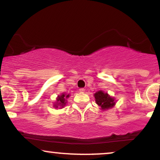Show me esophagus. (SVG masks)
Here are the masks:
<instances>
[{
	"mask_svg": "<svg viewBox=\"0 0 160 160\" xmlns=\"http://www.w3.org/2000/svg\"><path fill=\"white\" fill-rule=\"evenodd\" d=\"M79 92H85V89H84V88H81V89H79Z\"/></svg>",
	"mask_w": 160,
	"mask_h": 160,
	"instance_id": "34e87169",
	"label": "esophagus"
}]
</instances>
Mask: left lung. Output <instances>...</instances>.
Masks as SVG:
<instances>
[{"mask_svg": "<svg viewBox=\"0 0 160 160\" xmlns=\"http://www.w3.org/2000/svg\"><path fill=\"white\" fill-rule=\"evenodd\" d=\"M94 97L95 98V102L98 106L100 107L102 111L108 110L112 108L116 105L115 98L111 97L107 92H104L103 91L100 90L94 94Z\"/></svg>", "mask_w": 160, "mask_h": 160, "instance_id": "1", "label": "left lung"}]
</instances>
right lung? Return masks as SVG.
<instances>
[{
  "mask_svg": "<svg viewBox=\"0 0 160 160\" xmlns=\"http://www.w3.org/2000/svg\"><path fill=\"white\" fill-rule=\"evenodd\" d=\"M70 97V94L62 93L61 95H58L56 98V102H54L53 107L55 108H62L67 104L68 98Z\"/></svg>",
  "mask_w": 160,
  "mask_h": 160,
  "instance_id": "1",
  "label": "right lung"
}]
</instances>
